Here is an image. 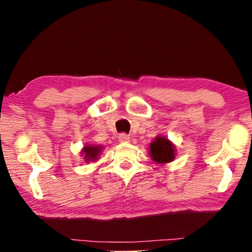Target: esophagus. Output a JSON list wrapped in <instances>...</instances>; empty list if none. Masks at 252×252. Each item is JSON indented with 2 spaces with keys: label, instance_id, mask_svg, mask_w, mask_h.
Returning <instances> with one entry per match:
<instances>
[{
  "label": "esophagus",
  "instance_id": "34e87169",
  "mask_svg": "<svg viewBox=\"0 0 252 252\" xmlns=\"http://www.w3.org/2000/svg\"><path fill=\"white\" fill-rule=\"evenodd\" d=\"M118 137H119L120 142H123V143H128L129 142V136L127 135V134H125V133L119 134Z\"/></svg>",
  "mask_w": 252,
  "mask_h": 252
}]
</instances>
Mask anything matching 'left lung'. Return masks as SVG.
<instances>
[{"instance_id":"8db88e82","label":"left lung","mask_w":252,"mask_h":252,"mask_svg":"<svg viewBox=\"0 0 252 252\" xmlns=\"http://www.w3.org/2000/svg\"><path fill=\"white\" fill-rule=\"evenodd\" d=\"M149 155L155 163L167 164L175 159V146L167 137L157 135L149 146Z\"/></svg>"}]
</instances>
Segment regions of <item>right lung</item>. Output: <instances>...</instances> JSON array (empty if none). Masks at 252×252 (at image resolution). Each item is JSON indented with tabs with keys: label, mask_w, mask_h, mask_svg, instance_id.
Returning <instances> with one entry per match:
<instances>
[{
	"label": "right lung",
	"mask_w": 252,
	"mask_h": 252,
	"mask_svg": "<svg viewBox=\"0 0 252 252\" xmlns=\"http://www.w3.org/2000/svg\"><path fill=\"white\" fill-rule=\"evenodd\" d=\"M103 147L102 146H93V144H86V146L81 149V156L84 157L86 163L89 161L97 160L99 154L102 153Z\"/></svg>",
	"instance_id": "obj_1"
}]
</instances>
